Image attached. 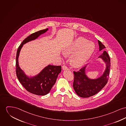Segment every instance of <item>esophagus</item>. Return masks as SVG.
Returning <instances> with one entry per match:
<instances>
[{
	"label": "esophagus",
	"instance_id": "1",
	"mask_svg": "<svg viewBox=\"0 0 126 126\" xmlns=\"http://www.w3.org/2000/svg\"><path fill=\"white\" fill-rule=\"evenodd\" d=\"M62 68H63V70H69L68 68L66 65H63V66Z\"/></svg>",
	"mask_w": 126,
	"mask_h": 126
}]
</instances>
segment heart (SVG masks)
<instances>
[{
	"label": "heart",
	"instance_id": "1",
	"mask_svg": "<svg viewBox=\"0 0 126 126\" xmlns=\"http://www.w3.org/2000/svg\"><path fill=\"white\" fill-rule=\"evenodd\" d=\"M94 48V42L81 37L77 38L72 45L64 49L63 54L65 56L75 54L71 60V64L75 68H79L89 59Z\"/></svg>",
	"mask_w": 126,
	"mask_h": 126
}]
</instances>
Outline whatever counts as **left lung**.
Returning <instances> with one entry per match:
<instances>
[{"mask_svg":"<svg viewBox=\"0 0 126 126\" xmlns=\"http://www.w3.org/2000/svg\"><path fill=\"white\" fill-rule=\"evenodd\" d=\"M98 42L100 51L106 48L100 41H98ZM98 57L102 59L106 64V70L100 77L95 79L89 78L85 75L86 65L78 71H74L73 87L76 94L80 97L86 98L92 96L99 92L108 83L110 68L109 55L104 51Z\"/></svg>","mask_w":126,"mask_h":126,"instance_id":"1","label":"left lung"}]
</instances>
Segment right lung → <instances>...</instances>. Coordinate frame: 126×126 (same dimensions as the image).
I'll use <instances>...</instances> for the list:
<instances>
[{
	"label": "right lung",
	"instance_id": "add662e5",
	"mask_svg": "<svg viewBox=\"0 0 126 126\" xmlns=\"http://www.w3.org/2000/svg\"><path fill=\"white\" fill-rule=\"evenodd\" d=\"M48 30V29H46L37 32L26 38L18 47L16 55V72L18 81L28 92L39 95H44L50 92L56 82L59 73L61 72V66L48 65L37 76L29 77L19 66L18 58L23 44L37 39L40 35L46 32Z\"/></svg>",
	"mask_w": 126,
	"mask_h": 126
}]
</instances>
